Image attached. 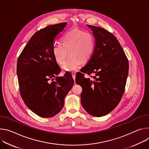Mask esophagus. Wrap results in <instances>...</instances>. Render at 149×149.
I'll return each instance as SVG.
<instances>
[{
	"instance_id": "34e87169",
	"label": "esophagus",
	"mask_w": 149,
	"mask_h": 149,
	"mask_svg": "<svg viewBox=\"0 0 149 149\" xmlns=\"http://www.w3.org/2000/svg\"><path fill=\"white\" fill-rule=\"evenodd\" d=\"M72 77H73V79L75 80V78H76V73H75V72H72Z\"/></svg>"
}]
</instances>
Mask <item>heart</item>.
Listing matches in <instances>:
<instances>
[{
  "instance_id": "b5f03b06",
  "label": "heart",
  "mask_w": 149,
  "mask_h": 149,
  "mask_svg": "<svg viewBox=\"0 0 149 149\" xmlns=\"http://www.w3.org/2000/svg\"><path fill=\"white\" fill-rule=\"evenodd\" d=\"M61 44L56 42L53 46V54L56 62L64 64L68 54L70 56L63 66L65 72L76 71L81 63L88 62L94 53L95 38L89 32L79 29H72L63 36Z\"/></svg>"
}]
</instances>
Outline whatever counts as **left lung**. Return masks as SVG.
I'll use <instances>...</instances> for the list:
<instances>
[{
	"label": "left lung",
	"instance_id": "8db88e82",
	"mask_svg": "<svg viewBox=\"0 0 149 149\" xmlns=\"http://www.w3.org/2000/svg\"><path fill=\"white\" fill-rule=\"evenodd\" d=\"M95 39L93 56L76 77L82 88L81 104L95 117L108 114L120 103L125 91L128 60L118 40L103 28L88 25ZM82 72L94 73L92 80ZM84 91H83V89Z\"/></svg>",
	"mask_w": 149,
	"mask_h": 149
}]
</instances>
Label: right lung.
<instances>
[{
    "label": "right lung",
    "instance_id": "right-lung-1",
    "mask_svg": "<svg viewBox=\"0 0 149 149\" xmlns=\"http://www.w3.org/2000/svg\"><path fill=\"white\" fill-rule=\"evenodd\" d=\"M66 25H49L36 32L17 61L21 96L30 110L43 118L53 117L61 111L74 84L70 73L54 79L61 69L54 58L53 46Z\"/></svg>",
    "mask_w": 149,
    "mask_h": 149
}]
</instances>
